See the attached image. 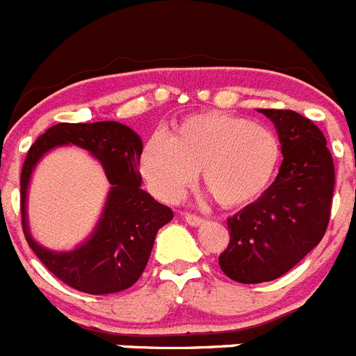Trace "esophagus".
Here are the masks:
<instances>
[{
  "instance_id": "1",
  "label": "esophagus",
  "mask_w": 356,
  "mask_h": 356,
  "mask_svg": "<svg viewBox=\"0 0 356 356\" xmlns=\"http://www.w3.org/2000/svg\"><path fill=\"white\" fill-rule=\"evenodd\" d=\"M185 221H187L191 226H201L203 222H205V219L196 216V213H185Z\"/></svg>"
}]
</instances>
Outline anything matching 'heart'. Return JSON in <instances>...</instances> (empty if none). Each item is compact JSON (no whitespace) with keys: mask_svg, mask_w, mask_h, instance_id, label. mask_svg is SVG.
Listing matches in <instances>:
<instances>
[{"mask_svg":"<svg viewBox=\"0 0 356 356\" xmlns=\"http://www.w3.org/2000/svg\"><path fill=\"white\" fill-rule=\"evenodd\" d=\"M280 160L276 135L260 122L222 112L181 121L171 139L155 135L140 151V175L155 196L175 203L196 181L222 207L257 200L271 184Z\"/></svg>","mask_w":356,"mask_h":356,"instance_id":"b5f03b06","label":"heart"}]
</instances>
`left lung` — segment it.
<instances>
[{
    "label": "left lung",
    "mask_w": 356,
    "mask_h": 356,
    "mask_svg": "<svg viewBox=\"0 0 356 356\" xmlns=\"http://www.w3.org/2000/svg\"><path fill=\"white\" fill-rule=\"evenodd\" d=\"M275 122L284 162L271 187L228 219L219 266L238 284L280 278L303 260L330 222L335 168L323 131L294 110L259 108Z\"/></svg>",
    "instance_id": "1"
}]
</instances>
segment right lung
Masks as SVG:
<instances>
[{"label": "right lung", "mask_w": 356, "mask_h": 356, "mask_svg": "<svg viewBox=\"0 0 356 356\" xmlns=\"http://www.w3.org/2000/svg\"><path fill=\"white\" fill-rule=\"evenodd\" d=\"M67 143L96 156L113 187L91 237L71 252H51L33 241L27 228V185L38 160L48 150ZM140 151L139 135L115 121L60 122L31 144L21 171L24 237L40 262L69 287L96 296L131 287L146 269L156 232L172 219L169 207L140 188Z\"/></svg>", "instance_id": "1"}]
</instances>
